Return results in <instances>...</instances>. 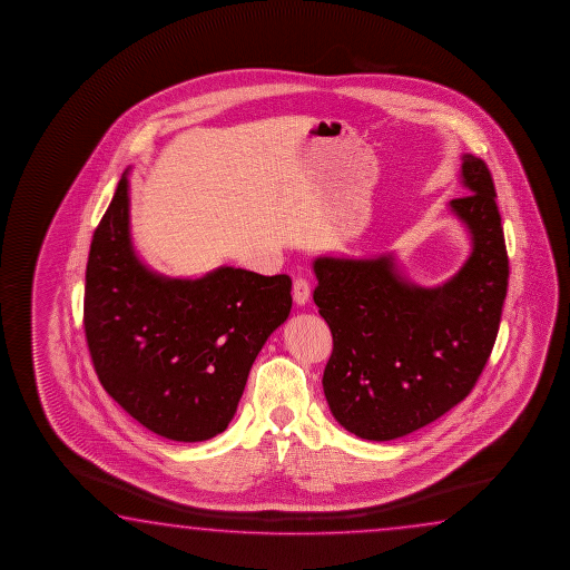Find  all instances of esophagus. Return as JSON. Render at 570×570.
Instances as JSON below:
<instances>
[{
	"instance_id": "obj_1",
	"label": "esophagus",
	"mask_w": 570,
	"mask_h": 570,
	"mask_svg": "<svg viewBox=\"0 0 570 570\" xmlns=\"http://www.w3.org/2000/svg\"><path fill=\"white\" fill-rule=\"evenodd\" d=\"M311 297V285L309 281L297 277L293 283V299L297 305H305Z\"/></svg>"
}]
</instances>
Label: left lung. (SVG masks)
Instances as JSON below:
<instances>
[{"instance_id": "1", "label": "left lung", "mask_w": 570, "mask_h": 570, "mask_svg": "<svg viewBox=\"0 0 570 570\" xmlns=\"http://www.w3.org/2000/svg\"><path fill=\"white\" fill-rule=\"evenodd\" d=\"M466 195L449 203L473 252L439 287H419L393 255L317 257L313 301L333 335L323 391L338 425L391 441L429 425L473 391L491 357L509 257L491 171L463 155Z\"/></svg>"}]
</instances>
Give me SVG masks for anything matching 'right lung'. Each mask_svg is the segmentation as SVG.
Instances as JSON below:
<instances>
[{
	"label": "right lung",
	"mask_w": 570,
	"mask_h": 570,
	"mask_svg": "<svg viewBox=\"0 0 570 570\" xmlns=\"http://www.w3.org/2000/svg\"><path fill=\"white\" fill-rule=\"evenodd\" d=\"M289 275L219 267L199 279L147 269L129 235V184L97 225L83 325L97 376L145 429L197 443L232 423L253 361L291 311Z\"/></svg>",
	"instance_id": "right-lung-1"
}]
</instances>
